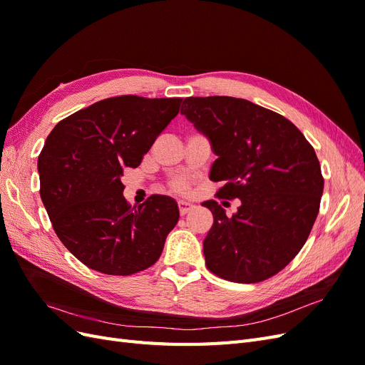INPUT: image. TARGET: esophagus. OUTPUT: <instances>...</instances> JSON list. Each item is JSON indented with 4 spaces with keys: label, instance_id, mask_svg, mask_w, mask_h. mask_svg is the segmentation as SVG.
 <instances>
[{
    "label": "esophagus",
    "instance_id": "1",
    "mask_svg": "<svg viewBox=\"0 0 365 365\" xmlns=\"http://www.w3.org/2000/svg\"><path fill=\"white\" fill-rule=\"evenodd\" d=\"M195 204L193 202H187V201H180L178 202V208H180V213L184 216L189 212H192V210H195Z\"/></svg>",
    "mask_w": 365,
    "mask_h": 365
}]
</instances>
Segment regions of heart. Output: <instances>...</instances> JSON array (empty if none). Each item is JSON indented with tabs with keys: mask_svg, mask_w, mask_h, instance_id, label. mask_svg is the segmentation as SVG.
<instances>
[{
	"mask_svg": "<svg viewBox=\"0 0 365 365\" xmlns=\"http://www.w3.org/2000/svg\"><path fill=\"white\" fill-rule=\"evenodd\" d=\"M170 187H172V190L176 193L187 195L192 190V180L189 178V176H178V178H175L170 182Z\"/></svg>",
	"mask_w": 365,
	"mask_h": 365,
	"instance_id": "heart-1",
	"label": "heart"
}]
</instances>
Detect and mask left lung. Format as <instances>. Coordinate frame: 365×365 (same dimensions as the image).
<instances>
[{"label":"left lung","mask_w":365,"mask_h":365,"mask_svg":"<svg viewBox=\"0 0 365 365\" xmlns=\"http://www.w3.org/2000/svg\"><path fill=\"white\" fill-rule=\"evenodd\" d=\"M181 114L212 143L216 193L240 200L233 216L216 201L204 239L207 268L225 280L257 283L303 248L319 210L324 180L314 148L283 115L245 98L187 97Z\"/></svg>","instance_id":"8db88e82"}]
</instances>
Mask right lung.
<instances>
[{"label":"right lung","instance_id":"obj_1","mask_svg":"<svg viewBox=\"0 0 365 365\" xmlns=\"http://www.w3.org/2000/svg\"><path fill=\"white\" fill-rule=\"evenodd\" d=\"M182 98L109 97L61 120L39 158L41 200L58 237L88 268L130 275L152 267L180 219L169 196L132 208L123 169H135Z\"/></svg>","mask_w":365,"mask_h":365}]
</instances>
